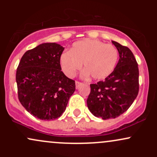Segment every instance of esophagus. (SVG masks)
I'll use <instances>...</instances> for the list:
<instances>
[{
	"label": "esophagus",
	"mask_w": 157,
	"mask_h": 157,
	"mask_svg": "<svg viewBox=\"0 0 157 157\" xmlns=\"http://www.w3.org/2000/svg\"><path fill=\"white\" fill-rule=\"evenodd\" d=\"M82 82H78V81H76V82H75V86H76V89H78L79 88H80V86H82Z\"/></svg>",
	"instance_id": "obj_1"
}]
</instances>
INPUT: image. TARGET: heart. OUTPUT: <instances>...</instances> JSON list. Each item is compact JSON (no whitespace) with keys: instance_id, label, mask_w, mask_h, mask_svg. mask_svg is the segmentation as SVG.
<instances>
[{"instance_id":"obj_1","label":"heart","mask_w":157,"mask_h":157,"mask_svg":"<svg viewBox=\"0 0 157 157\" xmlns=\"http://www.w3.org/2000/svg\"><path fill=\"white\" fill-rule=\"evenodd\" d=\"M116 47L97 40L85 39L74 43L69 52L60 57V64L65 75L73 77L83 66V77L102 80L111 75L118 60Z\"/></svg>"}]
</instances>
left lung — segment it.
<instances>
[{
	"mask_svg": "<svg viewBox=\"0 0 157 157\" xmlns=\"http://www.w3.org/2000/svg\"><path fill=\"white\" fill-rule=\"evenodd\" d=\"M119 53L118 63L103 81L91 84L88 109L102 120L116 118L132 105L139 92V68L132 52L111 40Z\"/></svg>",
	"mask_w": 157,
	"mask_h": 157,
	"instance_id": "obj_1",
	"label": "left lung"
}]
</instances>
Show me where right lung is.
<instances>
[{
  "mask_svg": "<svg viewBox=\"0 0 157 157\" xmlns=\"http://www.w3.org/2000/svg\"><path fill=\"white\" fill-rule=\"evenodd\" d=\"M64 47L44 43L25 52L16 72L18 99L28 112L42 120L60 117L75 91V82L61 71Z\"/></svg>",
  "mask_w": 157,
  "mask_h": 157,
  "instance_id": "obj_1",
  "label": "right lung"
}]
</instances>
